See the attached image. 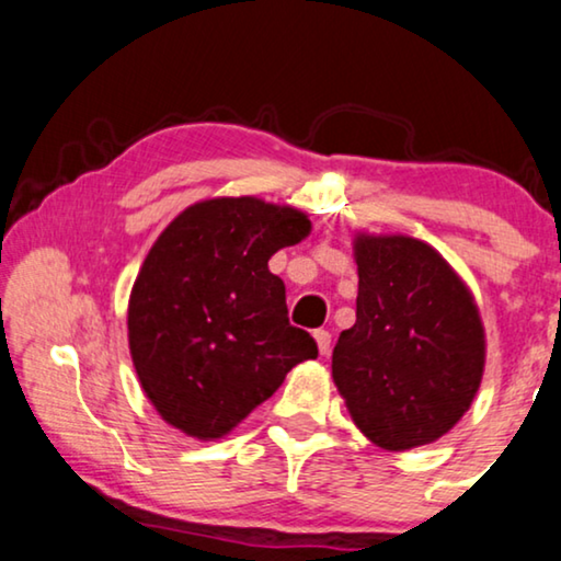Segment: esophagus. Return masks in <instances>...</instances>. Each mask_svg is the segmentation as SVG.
Returning <instances> with one entry per match:
<instances>
[{
	"label": "esophagus",
	"mask_w": 561,
	"mask_h": 561,
	"mask_svg": "<svg viewBox=\"0 0 561 561\" xmlns=\"http://www.w3.org/2000/svg\"><path fill=\"white\" fill-rule=\"evenodd\" d=\"M313 339H316V344H319V352L321 354H329V348H331V334L327 329H319V331H313Z\"/></svg>",
	"instance_id": "1"
}]
</instances>
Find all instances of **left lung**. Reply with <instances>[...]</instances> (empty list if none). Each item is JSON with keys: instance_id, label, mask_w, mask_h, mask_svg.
<instances>
[{"instance_id": "left-lung-1", "label": "left lung", "mask_w": 561, "mask_h": 561, "mask_svg": "<svg viewBox=\"0 0 561 561\" xmlns=\"http://www.w3.org/2000/svg\"><path fill=\"white\" fill-rule=\"evenodd\" d=\"M356 323L331 371L356 427L387 450L448 433L483 377V327L453 267L415 238H356Z\"/></svg>"}]
</instances>
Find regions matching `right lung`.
Segmentation results:
<instances>
[{"mask_svg": "<svg viewBox=\"0 0 561 561\" xmlns=\"http://www.w3.org/2000/svg\"><path fill=\"white\" fill-rule=\"evenodd\" d=\"M308 230L294 207L222 197L186 207L153 242L128 300V346L169 425L222 437L319 356L313 336L290 327L286 286L267 271Z\"/></svg>", "mask_w": 561, "mask_h": 561, "instance_id": "1", "label": "right lung"}]
</instances>
